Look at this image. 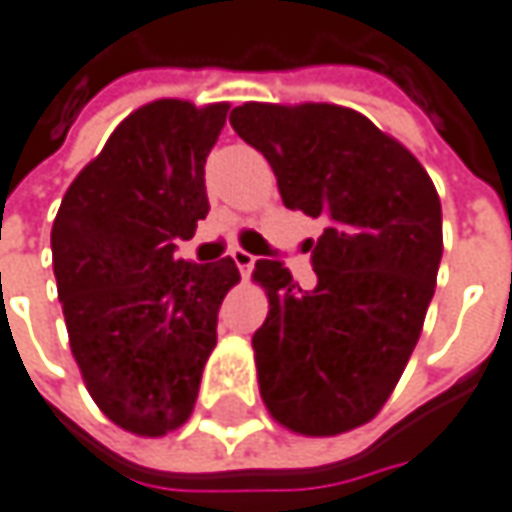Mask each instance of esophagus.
<instances>
[{"instance_id": "34e87169", "label": "esophagus", "mask_w": 512, "mask_h": 512, "mask_svg": "<svg viewBox=\"0 0 512 512\" xmlns=\"http://www.w3.org/2000/svg\"><path fill=\"white\" fill-rule=\"evenodd\" d=\"M230 256H233L236 268L242 270V276H247V273L253 270V265H256V256H253V253H247V250H242V247H236V250H233Z\"/></svg>"}]
</instances>
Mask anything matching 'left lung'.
<instances>
[{"label": "left lung", "mask_w": 512, "mask_h": 512, "mask_svg": "<svg viewBox=\"0 0 512 512\" xmlns=\"http://www.w3.org/2000/svg\"><path fill=\"white\" fill-rule=\"evenodd\" d=\"M268 158L288 210L322 218L317 288L279 259L256 262L268 320L253 334L268 412L299 435H340L389 400L435 294L441 198L418 158L369 117L331 103H244L230 112Z\"/></svg>", "instance_id": "obj_1"}]
</instances>
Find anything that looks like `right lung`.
Masks as SVG:
<instances>
[{"mask_svg":"<svg viewBox=\"0 0 512 512\" xmlns=\"http://www.w3.org/2000/svg\"><path fill=\"white\" fill-rule=\"evenodd\" d=\"M227 103L155 100L68 187L51 227L68 343L100 412L158 438L190 418L236 262L175 256L207 216L204 164Z\"/></svg>","mask_w":512,"mask_h":512,"instance_id":"1","label":"right lung"}]
</instances>
